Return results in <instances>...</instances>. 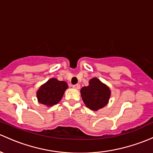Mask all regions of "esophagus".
<instances>
[{
	"label": "esophagus",
	"instance_id": "obj_1",
	"mask_svg": "<svg viewBox=\"0 0 153 153\" xmlns=\"http://www.w3.org/2000/svg\"><path fill=\"white\" fill-rule=\"evenodd\" d=\"M72 87H73L74 89H79L80 88H81V86H80V84L77 83V84L73 85V86H72Z\"/></svg>",
	"mask_w": 153,
	"mask_h": 153
}]
</instances>
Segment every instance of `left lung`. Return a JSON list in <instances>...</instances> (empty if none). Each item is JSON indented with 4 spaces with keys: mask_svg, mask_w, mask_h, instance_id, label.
<instances>
[{
    "mask_svg": "<svg viewBox=\"0 0 153 153\" xmlns=\"http://www.w3.org/2000/svg\"><path fill=\"white\" fill-rule=\"evenodd\" d=\"M89 83V86H83L81 89V97L86 107L92 111H97L107 105L111 90L97 78H91Z\"/></svg>",
    "mask_w": 153,
    "mask_h": 153,
    "instance_id": "obj_1",
    "label": "left lung"
}]
</instances>
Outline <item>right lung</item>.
Returning a JSON list of instances; mask_svg holds the SVG:
<instances>
[{
  "label": "right lung",
  "instance_id": "1",
  "mask_svg": "<svg viewBox=\"0 0 153 153\" xmlns=\"http://www.w3.org/2000/svg\"><path fill=\"white\" fill-rule=\"evenodd\" d=\"M67 88L68 85L65 81H58L56 78H51L42 85L36 92L39 102L47 106L56 105L62 100Z\"/></svg>",
  "mask_w": 153,
  "mask_h": 153
}]
</instances>
